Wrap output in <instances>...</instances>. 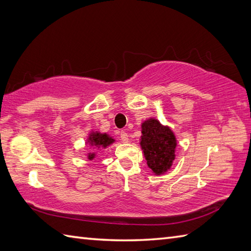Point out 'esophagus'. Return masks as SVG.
<instances>
[{
	"label": "esophagus",
	"mask_w": 251,
	"mask_h": 251,
	"mask_svg": "<svg viewBox=\"0 0 251 251\" xmlns=\"http://www.w3.org/2000/svg\"><path fill=\"white\" fill-rule=\"evenodd\" d=\"M120 137H121V140H122V141H123L124 143L128 142V133H127L126 131L122 130V131L120 132Z\"/></svg>",
	"instance_id": "34e87169"
}]
</instances>
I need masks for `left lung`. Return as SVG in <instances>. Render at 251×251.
I'll list each match as a JSON object with an SVG mask.
<instances>
[{"instance_id": "1", "label": "left lung", "mask_w": 251, "mask_h": 251, "mask_svg": "<svg viewBox=\"0 0 251 251\" xmlns=\"http://www.w3.org/2000/svg\"><path fill=\"white\" fill-rule=\"evenodd\" d=\"M140 145L149 168L155 176H162L170 170L176 159V138L169 126L150 118L141 124Z\"/></svg>"}]
</instances>
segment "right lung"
<instances>
[{"instance_id": "add662e5", "label": "right lung", "mask_w": 251, "mask_h": 251, "mask_svg": "<svg viewBox=\"0 0 251 251\" xmlns=\"http://www.w3.org/2000/svg\"><path fill=\"white\" fill-rule=\"evenodd\" d=\"M115 140L110 137L108 133H101L99 131H93L90 132L89 138L86 139V144L91 145L92 148L94 149H106L107 147H109L110 144H112ZM96 153H89L87 154V158L90 160H93L95 158Z\"/></svg>"}]
</instances>
